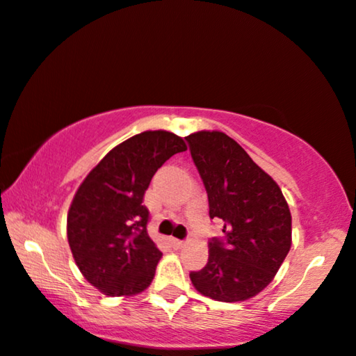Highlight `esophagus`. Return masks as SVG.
<instances>
[{
	"label": "esophagus",
	"instance_id": "34e87169",
	"mask_svg": "<svg viewBox=\"0 0 356 356\" xmlns=\"http://www.w3.org/2000/svg\"><path fill=\"white\" fill-rule=\"evenodd\" d=\"M170 243H172V247L174 248H181V247H184V241H179V238H170Z\"/></svg>",
	"mask_w": 356,
	"mask_h": 356
}]
</instances>
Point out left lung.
<instances>
[{
  "label": "left lung",
  "mask_w": 356,
  "mask_h": 356,
  "mask_svg": "<svg viewBox=\"0 0 356 356\" xmlns=\"http://www.w3.org/2000/svg\"><path fill=\"white\" fill-rule=\"evenodd\" d=\"M209 199V217L224 222L209 241V260L191 272L205 297L242 302L272 282L292 245V216L277 182L232 137L200 131L186 137Z\"/></svg>",
  "instance_id": "8db88e82"
}]
</instances>
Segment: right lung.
Instances as JSON below:
<instances>
[{"label":"right lung","mask_w":356,"mask_h":356,"mask_svg":"<svg viewBox=\"0 0 356 356\" xmlns=\"http://www.w3.org/2000/svg\"><path fill=\"white\" fill-rule=\"evenodd\" d=\"M179 136L145 131L106 154L72 199L67 241L89 284L111 297L151 285L162 252L147 234L144 192L157 169L186 151Z\"/></svg>","instance_id":"add662e5"}]
</instances>
